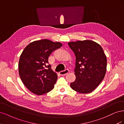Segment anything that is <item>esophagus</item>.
<instances>
[{"label": "esophagus", "mask_w": 124, "mask_h": 124, "mask_svg": "<svg viewBox=\"0 0 124 124\" xmlns=\"http://www.w3.org/2000/svg\"><path fill=\"white\" fill-rule=\"evenodd\" d=\"M68 73H69V70H68L67 69H66L65 70H62V71H60L59 72V74L60 75H62V76H64L65 75H66L67 74H68Z\"/></svg>", "instance_id": "esophagus-1"}]
</instances>
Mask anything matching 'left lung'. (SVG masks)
Segmentation results:
<instances>
[{"instance_id": "8db88e82", "label": "left lung", "mask_w": 124, "mask_h": 124, "mask_svg": "<svg viewBox=\"0 0 124 124\" xmlns=\"http://www.w3.org/2000/svg\"><path fill=\"white\" fill-rule=\"evenodd\" d=\"M76 56V80L71 88L82 94L90 93L99 85L107 70V57L101 46L91 40L70 42Z\"/></svg>"}]
</instances>
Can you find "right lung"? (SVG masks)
Masks as SVG:
<instances>
[{"label":"right lung","instance_id":"obj_1","mask_svg":"<svg viewBox=\"0 0 124 124\" xmlns=\"http://www.w3.org/2000/svg\"><path fill=\"white\" fill-rule=\"evenodd\" d=\"M62 46L60 42L43 39L30 43L23 51L18 63L19 75L32 93L41 95L54 89L58 75L48 64V57Z\"/></svg>","mask_w":124,"mask_h":124}]
</instances>
